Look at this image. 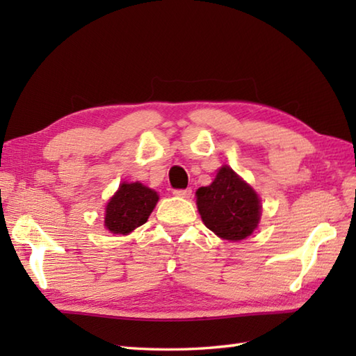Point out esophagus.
<instances>
[{
	"instance_id": "1",
	"label": "esophagus",
	"mask_w": 356,
	"mask_h": 356,
	"mask_svg": "<svg viewBox=\"0 0 356 356\" xmlns=\"http://www.w3.org/2000/svg\"><path fill=\"white\" fill-rule=\"evenodd\" d=\"M174 195H177V197H184V199H190L193 195V190L191 188H186V190H174L172 191Z\"/></svg>"
}]
</instances>
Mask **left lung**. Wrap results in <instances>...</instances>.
<instances>
[{"label":"left lung","mask_w":356,"mask_h":356,"mask_svg":"<svg viewBox=\"0 0 356 356\" xmlns=\"http://www.w3.org/2000/svg\"><path fill=\"white\" fill-rule=\"evenodd\" d=\"M195 195L203 223L223 240H243L259 226L261 216L259 194L228 165H223L214 182L199 188Z\"/></svg>","instance_id":"1"}]
</instances>
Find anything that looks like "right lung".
<instances>
[{"label": "right lung", "mask_w": 356, "mask_h": 356, "mask_svg": "<svg viewBox=\"0 0 356 356\" xmlns=\"http://www.w3.org/2000/svg\"><path fill=\"white\" fill-rule=\"evenodd\" d=\"M157 200V193L145 185L120 184L105 207L104 226L113 234L127 236L148 220Z\"/></svg>", "instance_id": "add662e5"}]
</instances>
